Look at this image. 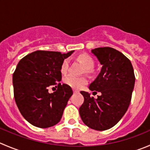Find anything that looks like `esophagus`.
Returning <instances> with one entry per match:
<instances>
[{"mask_svg": "<svg viewBox=\"0 0 150 150\" xmlns=\"http://www.w3.org/2000/svg\"><path fill=\"white\" fill-rule=\"evenodd\" d=\"M73 92H74V94H78V93H79V91H77V90H73Z\"/></svg>", "mask_w": 150, "mask_h": 150, "instance_id": "esophagus-1", "label": "esophagus"}]
</instances>
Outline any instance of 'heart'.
<instances>
[{
	"label": "heart",
	"instance_id": "heart-1",
	"mask_svg": "<svg viewBox=\"0 0 150 150\" xmlns=\"http://www.w3.org/2000/svg\"><path fill=\"white\" fill-rule=\"evenodd\" d=\"M78 59L86 68V72H91V69L94 66V61L93 58L89 55L83 53V54L79 55ZM68 68H69V61L67 59H64L61 65L62 73L66 74L68 71ZM63 81L65 84L75 89H80L83 88L88 83V80L86 77H76L72 75H67L66 77H64Z\"/></svg>",
	"mask_w": 150,
	"mask_h": 150
}]
</instances>
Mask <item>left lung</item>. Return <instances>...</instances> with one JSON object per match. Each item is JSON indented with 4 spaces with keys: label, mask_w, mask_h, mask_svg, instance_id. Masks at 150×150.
Listing matches in <instances>:
<instances>
[{
    "label": "left lung",
    "mask_w": 150,
    "mask_h": 150,
    "mask_svg": "<svg viewBox=\"0 0 150 150\" xmlns=\"http://www.w3.org/2000/svg\"><path fill=\"white\" fill-rule=\"evenodd\" d=\"M91 52L103 67L89 89L100 91L101 95L95 100L81 91L84 102L79 108L80 116L90 128L105 130L117 125L128 108L134 88V70L130 61L116 49L97 47Z\"/></svg>",
    "instance_id": "obj_1"
}]
</instances>
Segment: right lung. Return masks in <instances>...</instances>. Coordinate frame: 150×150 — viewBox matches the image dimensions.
I'll use <instances>...</instances> for the list:
<instances>
[{"mask_svg":"<svg viewBox=\"0 0 150 150\" xmlns=\"http://www.w3.org/2000/svg\"><path fill=\"white\" fill-rule=\"evenodd\" d=\"M73 52L36 50L19 62L12 78L14 100L23 117L32 125L47 128L62 119L73 91L67 84L59 83L61 65ZM50 85L57 87L51 94L48 92Z\"/></svg>","mask_w":150,"mask_h":150,"instance_id":"1","label":"right lung"}]
</instances>
